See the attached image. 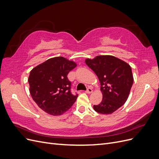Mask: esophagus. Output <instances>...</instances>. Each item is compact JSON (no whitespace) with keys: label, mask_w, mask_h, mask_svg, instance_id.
I'll return each mask as SVG.
<instances>
[{"label":"esophagus","mask_w":159,"mask_h":159,"mask_svg":"<svg viewBox=\"0 0 159 159\" xmlns=\"http://www.w3.org/2000/svg\"><path fill=\"white\" fill-rule=\"evenodd\" d=\"M92 91H93L92 89H91V88H88V89H87V91H85V92H86V93H88V94H90L91 93H92Z\"/></svg>","instance_id":"1"}]
</instances>
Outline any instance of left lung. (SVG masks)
Returning <instances> with one entry per match:
<instances>
[{
	"instance_id": "8db88e82",
	"label": "left lung",
	"mask_w": 159,
	"mask_h": 159,
	"mask_svg": "<svg viewBox=\"0 0 159 159\" xmlns=\"http://www.w3.org/2000/svg\"><path fill=\"white\" fill-rule=\"evenodd\" d=\"M85 62L98 77L103 95L102 102L93 105V109L101 114L113 113L128 99L133 83L131 66L111 55L97 56Z\"/></svg>"
}]
</instances>
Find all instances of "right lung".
Segmentation results:
<instances>
[{
  "label": "right lung",
  "instance_id": "obj_1",
  "mask_svg": "<svg viewBox=\"0 0 159 159\" xmlns=\"http://www.w3.org/2000/svg\"><path fill=\"white\" fill-rule=\"evenodd\" d=\"M77 64L64 57H52L34 67L28 77L29 91L41 109L51 115H61L69 110L78 98L70 92L67 75Z\"/></svg>",
  "mask_w": 159,
  "mask_h": 159
}]
</instances>
